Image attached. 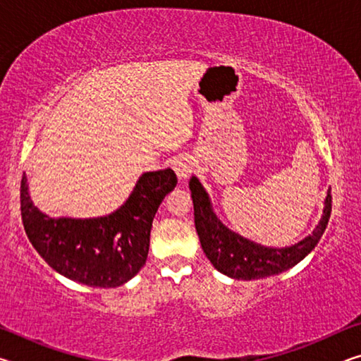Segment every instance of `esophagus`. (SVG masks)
Here are the masks:
<instances>
[{"label":"esophagus","instance_id":"esophagus-1","mask_svg":"<svg viewBox=\"0 0 361 361\" xmlns=\"http://www.w3.org/2000/svg\"><path fill=\"white\" fill-rule=\"evenodd\" d=\"M172 167L175 170L176 176H178L180 181H186L188 176L191 175L192 172V167H194V162L191 157H186V156H181V157H176L175 161L172 162Z\"/></svg>","mask_w":361,"mask_h":361}]
</instances>
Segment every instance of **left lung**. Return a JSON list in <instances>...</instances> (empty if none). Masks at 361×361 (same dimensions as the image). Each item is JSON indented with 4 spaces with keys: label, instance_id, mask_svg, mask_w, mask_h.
Here are the masks:
<instances>
[{
    "label": "left lung",
    "instance_id": "1",
    "mask_svg": "<svg viewBox=\"0 0 361 361\" xmlns=\"http://www.w3.org/2000/svg\"><path fill=\"white\" fill-rule=\"evenodd\" d=\"M194 204V224L200 245L213 267L235 280H258L277 276L296 266L317 247L331 215V191H328L323 215L312 234L291 247L274 248L248 240L224 226L213 210L209 192L197 176L189 180Z\"/></svg>",
    "mask_w": 361,
    "mask_h": 361
}]
</instances>
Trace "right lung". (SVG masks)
<instances>
[{
  "label": "right lung",
  "mask_w": 361,
  "mask_h": 361,
  "mask_svg": "<svg viewBox=\"0 0 361 361\" xmlns=\"http://www.w3.org/2000/svg\"><path fill=\"white\" fill-rule=\"evenodd\" d=\"M176 186L172 169L146 172L118 210L97 218L47 216L33 204L28 180L20 183L23 228L54 271L94 288L124 285L145 266L159 205Z\"/></svg>",
  "instance_id": "right-lung-1"
}]
</instances>
